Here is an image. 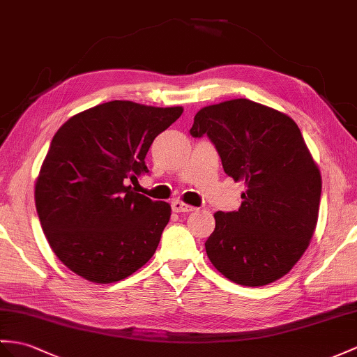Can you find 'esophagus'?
Instances as JSON below:
<instances>
[{
	"instance_id": "esophagus-1",
	"label": "esophagus",
	"mask_w": 357,
	"mask_h": 357,
	"mask_svg": "<svg viewBox=\"0 0 357 357\" xmlns=\"http://www.w3.org/2000/svg\"><path fill=\"white\" fill-rule=\"evenodd\" d=\"M171 206H172V211L174 212H192V211H195L194 206L186 204L183 202H178V199H176V202H172Z\"/></svg>"
}]
</instances>
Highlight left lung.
Masks as SVG:
<instances>
[{
    "mask_svg": "<svg viewBox=\"0 0 357 357\" xmlns=\"http://www.w3.org/2000/svg\"><path fill=\"white\" fill-rule=\"evenodd\" d=\"M190 135H207L224 172L245 185L238 212L213 215L207 257L242 286L282 279L314 236L323 185L298 126L283 112L236 98L199 109Z\"/></svg>",
    "mask_w": 357,
    "mask_h": 357,
    "instance_id": "1",
    "label": "left lung"
}]
</instances>
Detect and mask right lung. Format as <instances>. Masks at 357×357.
Here are the masks:
<instances>
[{"instance_id": "obj_1", "label": "right lung", "mask_w": 357, "mask_h": 357, "mask_svg": "<svg viewBox=\"0 0 357 357\" xmlns=\"http://www.w3.org/2000/svg\"><path fill=\"white\" fill-rule=\"evenodd\" d=\"M183 107L115 100L57 130L34 188L42 230L60 262L92 283L119 282L159 245L171 206L135 192L153 141Z\"/></svg>"}]
</instances>
